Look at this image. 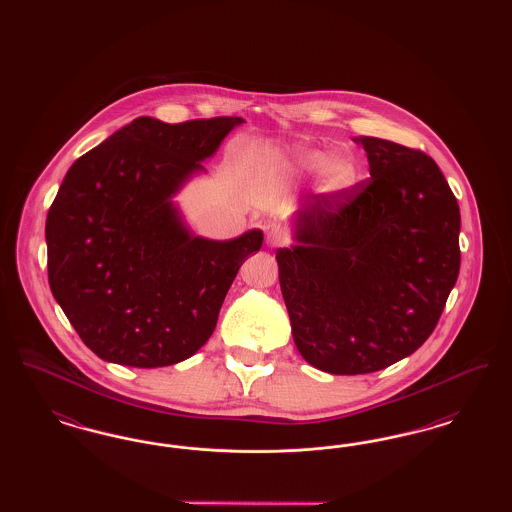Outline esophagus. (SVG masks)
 <instances>
[{
  "label": "esophagus",
  "instance_id": "esophagus-1",
  "mask_svg": "<svg viewBox=\"0 0 512 512\" xmlns=\"http://www.w3.org/2000/svg\"><path fill=\"white\" fill-rule=\"evenodd\" d=\"M267 242L272 247L288 244L290 242V234L286 228H282L280 224H268L267 226Z\"/></svg>",
  "mask_w": 512,
  "mask_h": 512
}]
</instances>
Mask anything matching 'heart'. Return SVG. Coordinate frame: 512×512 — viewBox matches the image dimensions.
<instances>
[{
    "mask_svg": "<svg viewBox=\"0 0 512 512\" xmlns=\"http://www.w3.org/2000/svg\"><path fill=\"white\" fill-rule=\"evenodd\" d=\"M326 151L297 149L288 159V165L299 172H320V190L326 194L340 195L351 190L359 180V167L353 157L338 155L326 163Z\"/></svg>",
    "mask_w": 512,
    "mask_h": 512,
    "instance_id": "obj_1",
    "label": "heart"
}]
</instances>
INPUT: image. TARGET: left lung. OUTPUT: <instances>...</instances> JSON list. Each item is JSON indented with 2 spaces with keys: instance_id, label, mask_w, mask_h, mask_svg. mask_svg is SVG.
I'll use <instances>...</instances> for the list:
<instances>
[{
  "instance_id": "obj_1",
  "label": "left lung",
  "mask_w": 512,
  "mask_h": 512,
  "mask_svg": "<svg viewBox=\"0 0 512 512\" xmlns=\"http://www.w3.org/2000/svg\"><path fill=\"white\" fill-rule=\"evenodd\" d=\"M370 178L309 197L280 247V288L301 357L330 374H368L434 332L461 268V213L436 161L361 136Z\"/></svg>"
}]
</instances>
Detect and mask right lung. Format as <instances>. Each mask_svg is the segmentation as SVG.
<instances>
[{
	"instance_id": "obj_1",
	"label": "right lung",
	"mask_w": 512,
	"mask_h": 512,
	"mask_svg": "<svg viewBox=\"0 0 512 512\" xmlns=\"http://www.w3.org/2000/svg\"><path fill=\"white\" fill-rule=\"evenodd\" d=\"M242 122L140 117L67 172L46 220L49 288L99 359L176 365L215 332L222 301L263 232L199 238L171 197Z\"/></svg>"
}]
</instances>
